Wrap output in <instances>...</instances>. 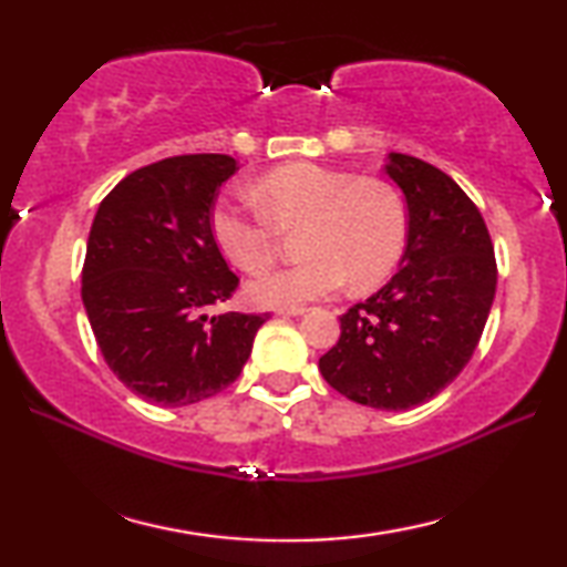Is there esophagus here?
Returning <instances> with one entry per match:
<instances>
[{"mask_svg": "<svg viewBox=\"0 0 567 567\" xmlns=\"http://www.w3.org/2000/svg\"><path fill=\"white\" fill-rule=\"evenodd\" d=\"M307 312V307H280L277 315H282V318H300V315Z\"/></svg>", "mask_w": 567, "mask_h": 567, "instance_id": "34e87169", "label": "esophagus"}]
</instances>
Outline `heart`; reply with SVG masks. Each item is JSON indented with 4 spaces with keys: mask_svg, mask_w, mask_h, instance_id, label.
<instances>
[{
    "mask_svg": "<svg viewBox=\"0 0 567 567\" xmlns=\"http://www.w3.org/2000/svg\"><path fill=\"white\" fill-rule=\"evenodd\" d=\"M262 215L233 203L209 213V235L219 255L245 272L275 260V229L300 227L302 262L267 270L247 285L262 307H300L332 295L344 282L368 290L388 280L408 245V215L388 182L295 162L267 172L252 185Z\"/></svg>",
    "mask_w": 567,
    "mask_h": 567,
    "instance_id": "obj_1",
    "label": "heart"
}]
</instances>
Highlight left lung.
Instances as JSON below:
<instances>
[{"instance_id":"1","label":"left lung","mask_w":567,"mask_h":567,"mask_svg":"<svg viewBox=\"0 0 567 567\" xmlns=\"http://www.w3.org/2000/svg\"><path fill=\"white\" fill-rule=\"evenodd\" d=\"M385 175L408 205L400 270L342 315L320 372L340 395L398 412L433 400L473 358L497 267L485 219L453 177L400 152Z\"/></svg>"}]
</instances>
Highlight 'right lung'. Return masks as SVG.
Segmentation results:
<instances>
[{"mask_svg":"<svg viewBox=\"0 0 567 567\" xmlns=\"http://www.w3.org/2000/svg\"><path fill=\"white\" fill-rule=\"evenodd\" d=\"M229 155H182L124 177L94 215L82 302L104 362L162 408L213 398L239 378L267 315L207 310L237 290L209 235Z\"/></svg>","mask_w":567,"mask_h":567,"instance_id":"1","label":"right lung"}]
</instances>
